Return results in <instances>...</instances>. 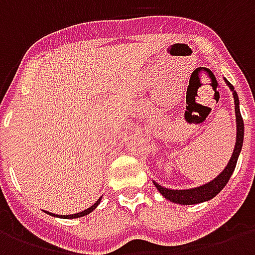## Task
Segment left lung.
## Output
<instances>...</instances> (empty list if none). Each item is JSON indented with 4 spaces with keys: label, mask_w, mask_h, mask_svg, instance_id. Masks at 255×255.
Instances as JSON below:
<instances>
[{
    "label": "left lung",
    "mask_w": 255,
    "mask_h": 255,
    "mask_svg": "<svg viewBox=\"0 0 255 255\" xmlns=\"http://www.w3.org/2000/svg\"><path fill=\"white\" fill-rule=\"evenodd\" d=\"M225 84L230 87L234 95V102H235V116H236V142L235 147H234V153L231 155L228 164L224 168V171L221 172L220 175L214 177L213 180L205 183L199 187L194 188H186V190H171L160 186L158 183H154L155 188L160 191L162 197L171 201L173 203H179V205H197V203L206 202L209 199H213L217 194H219L223 188L225 187V184L230 180L231 175L235 171L236 162L239 158V154L242 151V146H243V136H245V124H243V119H242L241 109H239V97L236 94L234 86L224 79Z\"/></svg>",
    "instance_id": "obj_1"
}]
</instances>
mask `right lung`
<instances>
[{"label": "right lung", "mask_w": 255, "mask_h": 255, "mask_svg": "<svg viewBox=\"0 0 255 255\" xmlns=\"http://www.w3.org/2000/svg\"><path fill=\"white\" fill-rule=\"evenodd\" d=\"M101 198H102V197H101ZM101 198L98 199V201H97V202L94 203V205H93V206H91V208L86 209V210H83V212H79V213H75V214H65V216H63V214H61V216H60V214L49 213V212H46V210H43V212L49 214V216H53V217H58V219H78V217H83V216H87V214L91 213L93 210H95V208H97V206L100 205Z\"/></svg>", "instance_id": "add662e5"}]
</instances>
